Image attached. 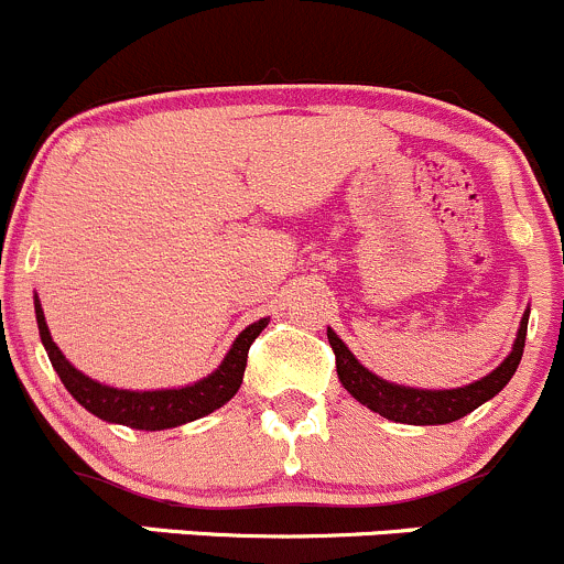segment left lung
Wrapping results in <instances>:
<instances>
[{
    "mask_svg": "<svg viewBox=\"0 0 564 564\" xmlns=\"http://www.w3.org/2000/svg\"><path fill=\"white\" fill-rule=\"evenodd\" d=\"M527 322L529 311L521 316L519 335H516L513 351L502 360L497 371L488 377L477 379V382L466 384V388L456 390H417V388H403V384H392L388 379L377 377L368 371L360 360L349 351V346L327 327V340L335 351V368H338V379L362 406L371 412L382 414V417L395 420V423L406 425H445L453 420L466 417L475 412L480 403L491 401L505 384L513 379L516 368H519L521 355H524V340H527Z\"/></svg>",
    "mask_w": 564,
    "mask_h": 564,
    "instance_id": "obj_1",
    "label": "left lung"
}]
</instances>
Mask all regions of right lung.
<instances>
[{"mask_svg":"<svg viewBox=\"0 0 564 564\" xmlns=\"http://www.w3.org/2000/svg\"><path fill=\"white\" fill-rule=\"evenodd\" d=\"M35 316H37L40 340H43L51 366H54V371L59 373L62 384H65L67 392H70V395L76 398L87 412H93L95 417L106 420V423L130 425V429H139V431L176 429V425L204 417V414L215 412V409L224 406L226 401H231L235 392L240 390L242 384L250 344L259 338V333L267 327V322H270V318H259V322L248 324V327L237 335V340L231 344L229 355L224 357V362H220L209 377L198 379V382L187 384V388L139 392V390L108 388V384L95 382V379H89L87 373L78 371L76 366H70V362L65 360V355L59 351V346L54 344V338H51L48 324H45L43 308H40L37 297H35Z\"/></svg>","mask_w":564,"mask_h":564,"instance_id":"add662e5","label":"right lung"}]
</instances>
